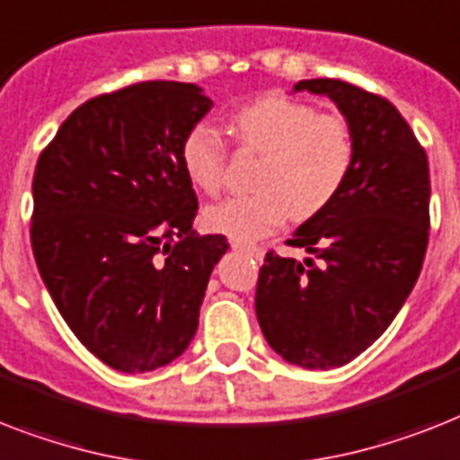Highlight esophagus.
I'll list each match as a JSON object with an SVG mask.
<instances>
[{
	"label": "esophagus",
	"mask_w": 460,
	"mask_h": 460,
	"mask_svg": "<svg viewBox=\"0 0 460 460\" xmlns=\"http://www.w3.org/2000/svg\"><path fill=\"white\" fill-rule=\"evenodd\" d=\"M231 248L238 250V252H245V255L250 257H255V260H262L264 257V250L262 248H257V245H245V243H231Z\"/></svg>",
	"instance_id": "34e87169"
}]
</instances>
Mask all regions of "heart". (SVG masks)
<instances>
[{"instance_id": "b5f03b06", "label": "heart", "mask_w": 460, "mask_h": 460, "mask_svg": "<svg viewBox=\"0 0 460 460\" xmlns=\"http://www.w3.org/2000/svg\"><path fill=\"white\" fill-rule=\"evenodd\" d=\"M238 146L260 153L257 191L205 208L203 222L236 243L269 236L286 219L314 217L333 203L354 165V137L338 113H316L305 101L262 96L231 115ZM181 167L191 184L219 193L226 146L210 125L191 127L181 141Z\"/></svg>"}]
</instances>
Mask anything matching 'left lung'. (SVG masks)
Segmentation results:
<instances>
[{
  "label": "left lung",
  "mask_w": 460,
  "mask_h": 460,
  "mask_svg": "<svg viewBox=\"0 0 460 460\" xmlns=\"http://www.w3.org/2000/svg\"><path fill=\"white\" fill-rule=\"evenodd\" d=\"M293 92L333 101L349 122L354 165L333 203L267 252L255 312L276 354L302 368H335L385 333L418 281L430 229V170L423 146L390 101L349 82L302 80Z\"/></svg>",
  "instance_id": "obj_1"
}]
</instances>
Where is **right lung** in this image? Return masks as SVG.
Segmentation results:
<instances>
[{
  "instance_id": "1",
  "label": "right lung",
  "mask_w": 460,
  "mask_h": 460,
  "mask_svg": "<svg viewBox=\"0 0 460 460\" xmlns=\"http://www.w3.org/2000/svg\"><path fill=\"white\" fill-rule=\"evenodd\" d=\"M210 108L189 82L129 84L75 108L37 160V269L70 331L115 371L184 352L229 248L193 231L198 198L179 158Z\"/></svg>"
}]
</instances>
